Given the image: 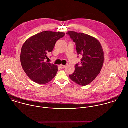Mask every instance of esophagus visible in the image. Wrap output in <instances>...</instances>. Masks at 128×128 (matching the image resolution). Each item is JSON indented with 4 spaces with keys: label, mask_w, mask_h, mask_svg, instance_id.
Masks as SVG:
<instances>
[{
    "label": "esophagus",
    "mask_w": 128,
    "mask_h": 128,
    "mask_svg": "<svg viewBox=\"0 0 128 128\" xmlns=\"http://www.w3.org/2000/svg\"><path fill=\"white\" fill-rule=\"evenodd\" d=\"M60 68H64L66 67V66H64V65H62V64H60Z\"/></svg>",
    "instance_id": "34e87169"
}]
</instances>
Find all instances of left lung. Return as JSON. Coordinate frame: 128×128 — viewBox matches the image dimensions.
Here are the masks:
<instances>
[{
	"instance_id": "obj_1",
	"label": "left lung",
	"mask_w": 128,
	"mask_h": 128,
	"mask_svg": "<svg viewBox=\"0 0 128 128\" xmlns=\"http://www.w3.org/2000/svg\"><path fill=\"white\" fill-rule=\"evenodd\" d=\"M67 34L75 43L78 55L82 56L81 64H76L75 71L70 75L73 82L86 86L100 74L104 62V52L100 41L94 37L83 33L69 31Z\"/></svg>"
}]
</instances>
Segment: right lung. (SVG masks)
<instances>
[{"instance_id": "right-lung-1", "label": "right lung", "mask_w": 128, "mask_h": 128, "mask_svg": "<svg viewBox=\"0 0 128 128\" xmlns=\"http://www.w3.org/2000/svg\"><path fill=\"white\" fill-rule=\"evenodd\" d=\"M62 32L45 31L30 37L23 44L20 60L28 77L39 84L50 82L56 75L58 66L48 62L47 54L52 52L56 42L64 36Z\"/></svg>"}]
</instances>
